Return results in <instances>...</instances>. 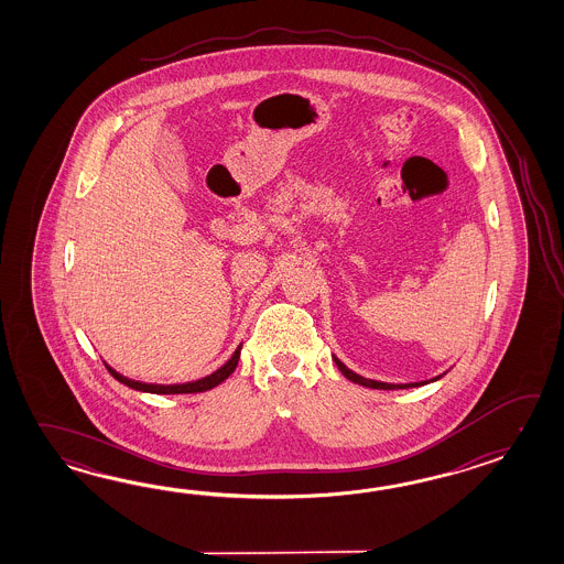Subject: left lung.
Instances as JSON below:
<instances>
[{
    "label": "left lung",
    "mask_w": 564,
    "mask_h": 564,
    "mask_svg": "<svg viewBox=\"0 0 564 564\" xmlns=\"http://www.w3.org/2000/svg\"><path fill=\"white\" fill-rule=\"evenodd\" d=\"M333 360L336 362V367H338V371L343 372L345 377H347L348 381H352V383L362 384V387H371V389H384V391H393V389H411V387H421V384L433 383V381H437V379H442L444 375H437V377H433L430 381H420V383H383V381H372V379H367V377H360L359 372L350 371L347 365L343 362V360L338 359L333 355Z\"/></svg>",
    "instance_id": "obj_1"
}]
</instances>
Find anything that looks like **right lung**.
Masks as SVG:
<instances>
[{
	"instance_id": "obj_1",
	"label": "right lung",
	"mask_w": 564,
	"mask_h": 564,
	"mask_svg": "<svg viewBox=\"0 0 564 564\" xmlns=\"http://www.w3.org/2000/svg\"><path fill=\"white\" fill-rule=\"evenodd\" d=\"M241 345L236 348V352L231 355V359L224 365V367H219L216 372H212V375H207L204 379H197V381H192V383H183V384H153V383H141V381H132L129 377H124V375H120L119 371H115L110 365H107L108 372L120 381L122 384H127V387H131L134 391H143V393H155V395H183V393H204V391H209V389H214L217 384L224 383L226 379H228L231 372L236 371V367H238V360H240Z\"/></svg>"
}]
</instances>
